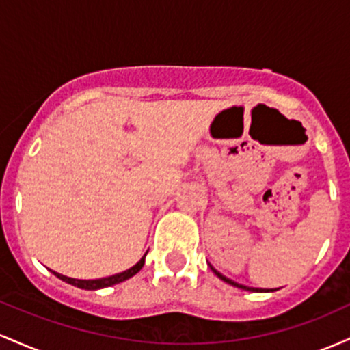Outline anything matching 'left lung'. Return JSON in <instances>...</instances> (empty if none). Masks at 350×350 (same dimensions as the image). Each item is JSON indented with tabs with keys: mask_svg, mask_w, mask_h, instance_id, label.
<instances>
[{
	"mask_svg": "<svg viewBox=\"0 0 350 350\" xmlns=\"http://www.w3.org/2000/svg\"><path fill=\"white\" fill-rule=\"evenodd\" d=\"M212 268V271L215 273L217 276H219L220 280L222 281H226V283H228V284H232V286H237V288H240V290H245V291H253V293H263V291H268V290H262V288H250V286H245V284H240V283H235L234 280H230V278H227V276H224L222 273H219L215 270L214 267H211Z\"/></svg>",
	"mask_w": 350,
	"mask_h": 350,
	"instance_id": "left-lung-1",
	"label": "left lung"
}]
</instances>
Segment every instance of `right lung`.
I'll return each mask as SVG.
<instances>
[{
  "label": "right lung",
  "instance_id": "add662e5",
  "mask_svg": "<svg viewBox=\"0 0 350 350\" xmlns=\"http://www.w3.org/2000/svg\"><path fill=\"white\" fill-rule=\"evenodd\" d=\"M146 253H144V256H146ZM144 256L142 260H139L138 263L135 265V267H131L130 270L116 273V275L107 276V278H100V280H75V278H69V276L60 275V273H55V271H52V273H54V275L57 276L59 280L66 281V283H69V284H74V286H77V288H82V290H100V288L113 286V284H118V283H122V281L131 278V276H135L136 273H138L143 268Z\"/></svg>",
  "mask_w": 350,
  "mask_h": 350
}]
</instances>
